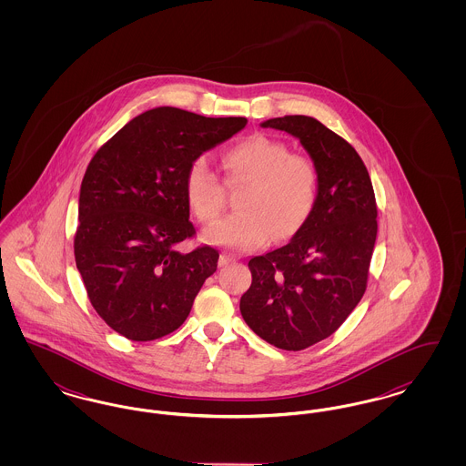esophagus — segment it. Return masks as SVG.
Here are the masks:
<instances>
[{
  "label": "esophagus",
  "instance_id": "obj_1",
  "mask_svg": "<svg viewBox=\"0 0 466 466\" xmlns=\"http://www.w3.org/2000/svg\"><path fill=\"white\" fill-rule=\"evenodd\" d=\"M236 262V257H232V255H228V253H222L220 255V267H227L228 264H234Z\"/></svg>",
  "mask_w": 466,
  "mask_h": 466
}]
</instances>
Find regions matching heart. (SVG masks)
Returning <instances> with one entry per match:
<instances>
[{"mask_svg":"<svg viewBox=\"0 0 466 466\" xmlns=\"http://www.w3.org/2000/svg\"><path fill=\"white\" fill-rule=\"evenodd\" d=\"M222 167L228 185H243V211L206 230L211 243L253 249L270 239L293 238L309 220L318 200L319 171L306 154L266 134H253L227 147ZM185 196L200 222H217L227 206L225 185L204 157H198L185 175Z\"/></svg>","mask_w":466,"mask_h":466,"instance_id":"obj_1","label":"heart"}]
</instances>
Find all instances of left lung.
<instances>
[{"mask_svg":"<svg viewBox=\"0 0 466 466\" xmlns=\"http://www.w3.org/2000/svg\"><path fill=\"white\" fill-rule=\"evenodd\" d=\"M300 139L319 171L309 220L287 246L253 257L251 287L239 309L268 344L302 351L330 337L361 300L377 238V204L355 148L312 116L270 118Z\"/></svg>","mask_w":466,"mask_h":466,"instance_id":"left-lung-1","label":"left lung"}]
</instances>
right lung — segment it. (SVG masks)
Here are the masks:
<instances>
[{"mask_svg": "<svg viewBox=\"0 0 466 466\" xmlns=\"http://www.w3.org/2000/svg\"><path fill=\"white\" fill-rule=\"evenodd\" d=\"M246 122L162 106L137 115L92 157L80 188L75 262L92 308L115 332L156 340L190 314L220 253L175 248L196 238L185 175Z\"/></svg>", "mask_w": 466, "mask_h": 466, "instance_id": "1", "label": "right lung"}]
</instances>
